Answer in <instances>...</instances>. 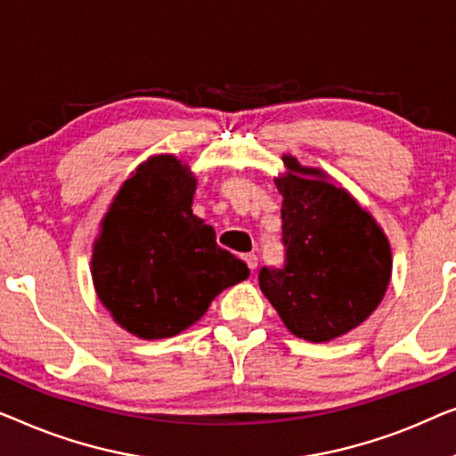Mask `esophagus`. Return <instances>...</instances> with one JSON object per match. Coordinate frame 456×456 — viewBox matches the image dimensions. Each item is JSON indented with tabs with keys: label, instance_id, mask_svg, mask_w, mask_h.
I'll return each mask as SVG.
<instances>
[{
	"label": "esophagus",
	"instance_id": "34e87169",
	"mask_svg": "<svg viewBox=\"0 0 456 456\" xmlns=\"http://www.w3.org/2000/svg\"><path fill=\"white\" fill-rule=\"evenodd\" d=\"M243 260H246L249 271H254V268L258 266V256H256V254H246V256H243Z\"/></svg>",
	"mask_w": 456,
	"mask_h": 456
}]
</instances>
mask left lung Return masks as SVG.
<instances>
[{"label":"left lung","mask_w":456,"mask_h":456,"mask_svg":"<svg viewBox=\"0 0 456 456\" xmlns=\"http://www.w3.org/2000/svg\"><path fill=\"white\" fill-rule=\"evenodd\" d=\"M285 266H262L258 283L295 337L326 343L354 330L380 304L393 273L388 237L324 171L283 155Z\"/></svg>","instance_id":"8db88e82"}]
</instances>
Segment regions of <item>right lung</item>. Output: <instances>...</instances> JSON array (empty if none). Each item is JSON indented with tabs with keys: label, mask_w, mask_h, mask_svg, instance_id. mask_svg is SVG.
I'll return each instance as SVG.
<instances>
[{
	"label": "right lung",
	"mask_w": 456,
	"mask_h": 456,
	"mask_svg": "<svg viewBox=\"0 0 456 456\" xmlns=\"http://www.w3.org/2000/svg\"><path fill=\"white\" fill-rule=\"evenodd\" d=\"M196 177L157 155L126 179L101 221L91 273L101 304L140 338H167L198 322L223 289L249 277L191 213Z\"/></svg>",
	"instance_id": "right-lung-1"
}]
</instances>
